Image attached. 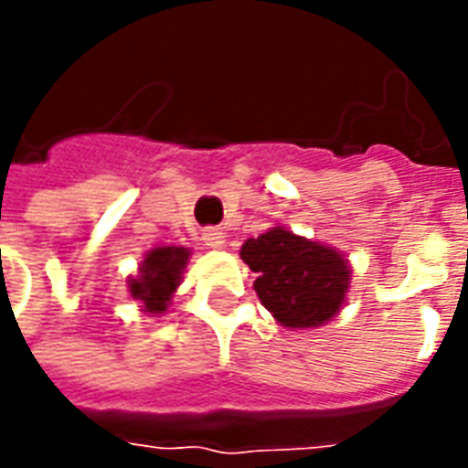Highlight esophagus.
<instances>
[{"instance_id": "obj_1", "label": "esophagus", "mask_w": 468, "mask_h": 468, "mask_svg": "<svg viewBox=\"0 0 468 468\" xmlns=\"http://www.w3.org/2000/svg\"><path fill=\"white\" fill-rule=\"evenodd\" d=\"M203 243L207 248H223L225 245V233L220 228H205L203 230Z\"/></svg>"}]
</instances>
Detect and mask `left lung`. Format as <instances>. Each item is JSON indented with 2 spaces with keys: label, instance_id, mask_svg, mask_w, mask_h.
Listing matches in <instances>:
<instances>
[{
  "label": "left lung",
  "instance_id": "left-lung-1",
  "mask_svg": "<svg viewBox=\"0 0 468 468\" xmlns=\"http://www.w3.org/2000/svg\"><path fill=\"white\" fill-rule=\"evenodd\" d=\"M240 258L258 273L255 293L285 328H318L344 305L351 268L335 248L285 228L248 238Z\"/></svg>",
  "mask_w": 468,
  "mask_h": 468
}]
</instances>
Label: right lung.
Segmentation results:
<instances>
[{
	"label": "right lung",
	"instance_id": "obj_1",
	"mask_svg": "<svg viewBox=\"0 0 468 468\" xmlns=\"http://www.w3.org/2000/svg\"><path fill=\"white\" fill-rule=\"evenodd\" d=\"M190 258L187 248L163 245L144 255L137 275H130V295L143 303L144 314H165L173 301L177 285L183 283V271Z\"/></svg>",
	"mask_w": 468,
	"mask_h": 468
}]
</instances>
